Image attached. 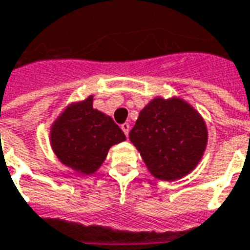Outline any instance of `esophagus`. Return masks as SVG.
Masks as SVG:
<instances>
[{
	"label": "esophagus",
	"mask_w": 250,
	"mask_h": 250,
	"mask_svg": "<svg viewBox=\"0 0 250 250\" xmlns=\"http://www.w3.org/2000/svg\"><path fill=\"white\" fill-rule=\"evenodd\" d=\"M120 127H122V130H123V132L125 134V136H128V132H130V125H128V123H123Z\"/></svg>",
	"instance_id": "1"
}]
</instances>
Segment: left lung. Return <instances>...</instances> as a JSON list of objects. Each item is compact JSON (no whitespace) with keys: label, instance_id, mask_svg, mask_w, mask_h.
<instances>
[{"label":"left lung","instance_id":"left-lung-1","mask_svg":"<svg viewBox=\"0 0 250 250\" xmlns=\"http://www.w3.org/2000/svg\"><path fill=\"white\" fill-rule=\"evenodd\" d=\"M130 141L154 178L177 181L191 173L208 145V127L181 98H154L142 109Z\"/></svg>","mask_w":250,"mask_h":250}]
</instances>
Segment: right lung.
Wrapping results in <instances>:
<instances>
[{"label": "right lung", "instance_id": "1", "mask_svg": "<svg viewBox=\"0 0 250 250\" xmlns=\"http://www.w3.org/2000/svg\"><path fill=\"white\" fill-rule=\"evenodd\" d=\"M93 96L66 105L53 122L49 142L53 152L66 167L91 175L102 166L108 150L125 141L111 116L92 107Z\"/></svg>", "mask_w": 250, "mask_h": 250}]
</instances>
